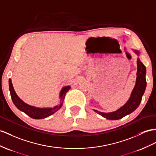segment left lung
Returning <instances> with one entry per match:
<instances>
[{
    "instance_id": "left-lung-1",
    "label": "left lung",
    "mask_w": 156,
    "mask_h": 156,
    "mask_svg": "<svg viewBox=\"0 0 156 156\" xmlns=\"http://www.w3.org/2000/svg\"><path fill=\"white\" fill-rule=\"evenodd\" d=\"M135 54L138 55L137 59V73H136V84L133 89L130 97L127 102L122 107H121L116 111L111 112H102L97 110L93 111L98 113V115L103 116L108 120H119L122 119L124 116H126L129 114L134 112L138 107L142 101L143 94L145 92L146 88V69L144 66L142 62L139 58L140 51L137 49H133Z\"/></svg>"
}]
</instances>
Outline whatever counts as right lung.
I'll use <instances>...</instances> for the list:
<instances>
[{
	"label": "right lung",
	"mask_w": 156,
	"mask_h": 156,
	"mask_svg": "<svg viewBox=\"0 0 156 156\" xmlns=\"http://www.w3.org/2000/svg\"><path fill=\"white\" fill-rule=\"evenodd\" d=\"M9 90L10 93V96L12 98V100L14 105L16 106V107L20 110V111L24 112L28 116L31 117L34 119H42L48 117L52 115L57 112L58 110L62 107L63 102L65 98L66 93L71 89L70 86H65L63 87L60 91L59 93V98H60V105L55 106L54 107L49 108H40L36 107L34 106L30 105L26 103L21 98H20L17 94L15 92L14 87L12 83L11 79H9Z\"/></svg>",
	"instance_id": "obj_1"
}]
</instances>
